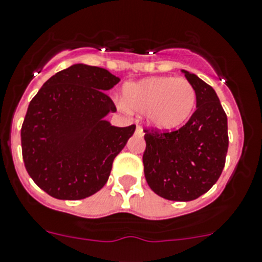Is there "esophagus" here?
Returning a JSON list of instances; mask_svg holds the SVG:
<instances>
[{"instance_id": "esophagus-1", "label": "esophagus", "mask_w": 262, "mask_h": 262, "mask_svg": "<svg viewBox=\"0 0 262 262\" xmlns=\"http://www.w3.org/2000/svg\"><path fill=\"white\" fill-rule=\"evenodd\" d=\"M136 133L138 134V136H143V129H142L141 126H139V125H137V128H136Z\"/></svg>"}]
</instances>
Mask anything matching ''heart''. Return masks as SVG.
I'll return each mask as SVG.
<instances>
[{"mask_svg": "<svg viewBox=\"0 0 262 262\" xmlns=\"http://www.w3.org/2000/svg\"><path fill=\"white\" fill-rule=\"evenodd\" d=\"M123 95V110L146 114L149 123L160 129L180 125L190 115L195 102L194 88L182 77H151L128 83Z\"/></svg>", "mask_w": 262, "mask_h": 262, "instance_id": "obj_1", "label": "heart"}]
</instances>
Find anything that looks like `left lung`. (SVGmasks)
Segmentation results:
<instances>
[{"instance_id":"8db88e82","label":"left lung","mask_w":262,"mask_h":262,"mask_svg":"<svg viewBox=\"0 0 262 262\" xmlns=\"http://www.w3.org/2000/svg\"><path fill=\"white\" fill-rule=\"evenodd\" d=\"M195 91V110L177 130L144 129V177L156 194L192 201L222 175L228 152V119L214 88L185 72Z\"/></svg>"}]
</instances>
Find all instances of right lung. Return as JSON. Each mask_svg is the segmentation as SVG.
<instances>
[{
    "instance_id": "obj_1",
    "label": "right lung",
    "mask_w": 262,
    "mask_h": 262,
    "mask_svg": "<svg viewBox=\"0 0 262 262\" xmlns=\"http://www.w3.org/2000/svg\"><path fill=\"white\" fill-rule=\"evenodd\" d=\"M120 82L106 69L75 63L56 73L28 106L21 126L25 169L35 184L57 200H83L107 183L114 159L136 125L113 126L106 95Z\"/></svg>"
}]
</instances>
